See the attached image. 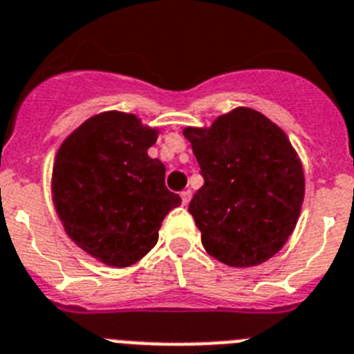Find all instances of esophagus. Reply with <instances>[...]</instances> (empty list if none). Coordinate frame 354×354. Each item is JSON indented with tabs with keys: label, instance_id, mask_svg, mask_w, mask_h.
Returning <instances> with one entry per match:
<instances>
[{
	"label": "esophagus",
	"instance_id": "obj_1",
	"mask_svg": "<svg viewBox=\"0 0 354 354\" xmlns=\"http://www.w3.org/2000/svg\"><path fill=\"white\" fill-rule=\"evenodd\" d=\"M190 198H192V194H190L189 190H185V192H181V203H183V207H187V205H189Z\"/></svg>",
	"mask_w": 354,
	"mask_h": 354
}]
</instances>
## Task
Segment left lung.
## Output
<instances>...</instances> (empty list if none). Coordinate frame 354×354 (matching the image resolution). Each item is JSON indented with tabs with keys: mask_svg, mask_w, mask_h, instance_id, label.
Segmentation results:
<instances>
[{
	"mask_svg": "<svg viewBox=\"0 0 354 354\" xmlns=\"http://www.w3.org/2000/svg\"><path fill=\"white\" fill-rule=\"evenodd\" d=\"M183 135L205 178L189 205L205 251L230 267L274 257L305 199L303 164L285 131L262 112L236 106Z\"/></svg>",
	"mask_w": 354,
	"mask_h": 354,
	"instance_id": "8db88e82",
	"label": "left lung"
}]
</instances>
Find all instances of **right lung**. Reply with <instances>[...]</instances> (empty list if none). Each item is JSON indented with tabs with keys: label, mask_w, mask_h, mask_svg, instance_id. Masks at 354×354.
<instances>
[{
	"label": "right lung",
	"mask_w": 354,
	"mask_h": 354,
	"mask_svg": "<svg viewBox=\"0 0 354 354\" xmlns=\"http://www.w3.org/2000/svg\"><path fill=\"white\" fill-rule=\"evenodd\" d=\"M160 130L135 113L106 110L84 121L58 147L51 198L67 236L109 267H130L158 241L181 199L165 189V165L147 149Z\"/></svg>",
	"instance_id": "right-lung-1"
}]
</instances>
